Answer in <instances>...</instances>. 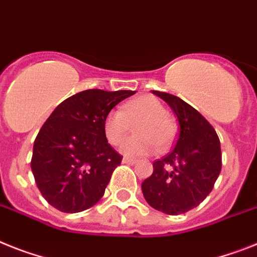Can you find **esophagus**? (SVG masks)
<instances>
[{
  "instance_id": "34e87169",
  "label": "esophagus",
  "mask_w": 257,
  "mask_h": 257,
  "mask_svg": "<svg viewBox=\"0 0 257 257\" xmlns=\"http://www.w3.org/2000/svg\"><path fill=\"white\" fill-rule=\"evenodd\" d=\"M122 163H126V165H136L137 161L133 158H122Z\"/></svg>"
}]
</instances>
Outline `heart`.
<instances>
[{
	"instance_id": "b5f03b06",
	"label": "heart",
	"mask_w": 257,
	"mask_h": 257,
	"mask_svg": "<svg viewBox=\"0 0 257 257\" xmlns=\"http://www.w3.org/2000/svg\"><path fill=\"white\" fill-rule=\"evenodd\" d=\"M136 126L139 136L125 140L120 150L126 157H142L157 149L166 150L175 140L176 126L167 117V109L154 96L145 95L129 100L121 109H111L103 120V133L111 145H118L131 129V122L140 121Z\"/></svg>"
}]
</instances>
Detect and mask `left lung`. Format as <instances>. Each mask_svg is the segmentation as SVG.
Wrapping results in <instances>:
<instances>
[{
  "label": "left lung",
  "mask_w": 257,
  "mask_h": 257,
  "mask_svg": "<svg viewBox=\"0 0 257 257\" xmlns=\"http://www.w3.org/2000/svg\"><path fill=\"white\" fill-rule=\"evenodd\" d=\"M178 117V140L170 154L153 163V174L142 183L152 208L170 215L188 212L212 192L222 166L221 144L204 116L179 96L153 91Z\"/></svg>",
  "instance_id": "8db88e82"
}]
</instances>
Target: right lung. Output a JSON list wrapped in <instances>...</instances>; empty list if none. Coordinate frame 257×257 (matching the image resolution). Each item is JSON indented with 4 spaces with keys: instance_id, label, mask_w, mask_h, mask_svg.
Masks as SVG:
<instances>
[{
    "instance_id": "1",
    "label": "right lung",
    "mask_w": 257,
    "mask_h": 257,
    "mask_svg": "<svg viewBox=\"0 0 257 257\" xmlns=\"http://www.w3.org/2000/svg\"><path fill=\"white\" fill-rule=\"evenodd\" d=\"M136 91L85 90L52 112L34 142L31 170L43 197L64 213L91 208L103 197L122 157L108 144L103 120Z\"/></svg>"
}]
</instances>
